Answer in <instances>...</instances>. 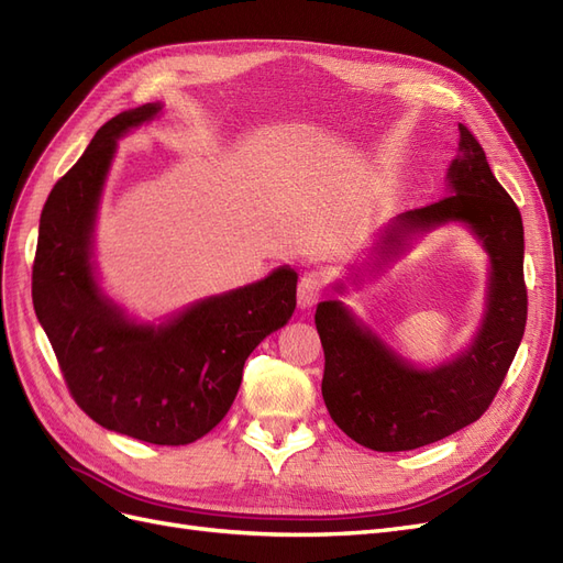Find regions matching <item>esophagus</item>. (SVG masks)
<instances>
[{
  "instance_id": "obj_1",
  "label": "esophagus",
  "mask_w": 563,
  "mask_h": 563,
  "mask_svg": "<svg viewBox=\"0 0 563 563\" xmlns=\"http://www.w3.org/2000/svg\"><path fill=\"white\" fill-rule=\"evenodd\" d=\"M323 288H327V277L321 275L319 269H308L298 282V305L305 308H312V305L321 298Z\"/></svg>"
}]
</instances>
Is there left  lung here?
Instances as JSON below:
<instances>
[{
  "label": "left lung",
  "mask_w": 563,
  "mask_h": 563,
  "mask_svg": "<svg viewBox=\"0 0 563 563\" xmlns=\"http://www.w3.org/2000/svg\"><path fill=\"white\" fill-rule=\"evenodd\" d=\"M451 195L406 211L385 236L463 220L490 255L488 310L467 354L418 371L362 329L338 300L319 302L323 347L321 395L333 422L371 451H411L479 420L507 376L526 329L523 223L515 199L493 176L486 152L460 124V157L449 168Z\"/></svg>",
  "instance_id": "8db88e82"
}]
</instances>
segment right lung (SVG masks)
I'll list each match as a JSON object with an SVG mask.
<instances>
[{
	"label": "right lung",
	"mask_w": 563,
	"mask_h": 563,
	"mask_svg": "<svg viewBox=\"0 0 563 563\" xmlns=\"http://www.w3.org/2000/svg\"><path fill=\"white\" fill-rule=\"evenodd\" d=\"M162 110L112 117L51 190L42 218L32 302L77 406L103 428L157 446H185L225 418L249 354L296 310V272L192 305L164 327H135L100 296L91 230L117 139Z\"/></svg>",
	"instance_id": "right-lung-1"
}]
</instances>
